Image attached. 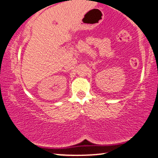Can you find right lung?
Returning a JSON list of instances; mask_svg holds the SVG:
<instances>
[{"label": "right lung", "mask_w": 158, "mask_h": 158, "mask_svg": "<svg viewBox=\"0 0 158 158\" xmlns=\"http://www.w3.org/2000/svg\"><path fill=\"white\" fill-rule=\"evenodd\" d=\"M71 1H72V0H71Z\"/></svg>", "instance_id": "obj_1"}]
</instances>
